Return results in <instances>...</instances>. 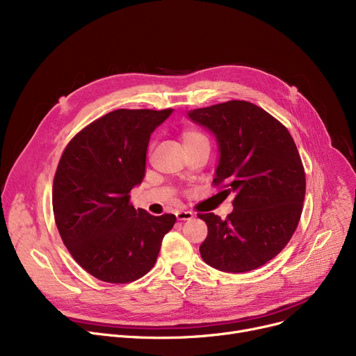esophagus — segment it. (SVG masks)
<instances>
[{
	"label": "esophagus",
	"instance_id": "34e87169",
	"mask_svg": "<svg viewBox=\"0 0 356 356\" xmlns=\"http://www.w3.org/2000/svg\"><path fill=\"white\" fill-rule=\"evenodd\" d=\"M176 216L179 220H191L193 218V212L191 211H177Z\"/></svg>",
	"mask_w": 356,
	"mask_h": 356
}]
</instances>
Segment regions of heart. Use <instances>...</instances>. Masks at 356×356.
Listing matches in <instances>:
<instances>
[{
	"label": "heart",
	"instance_id": "heart-1",
	"mask_svg": "<svg viewBox=\"0 0 356 356\" xmlns=\"http://www.w3.org/2000/svg\"><path fill=\"white\" fill-rule=\"evenodd\" d=\"M195 138H207L204 137L200 131H197V129H184L183 133H181V140H183V143L184 141H189V140H195Z\"/></svg>",
	"mask_w": 356,
	"mask_h": 356
}]
</instances>
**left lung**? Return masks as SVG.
I'll list each match as a JSON object with an SVG mask.
<instances>
[{
    "instance_id": "1",
    "label": "left lung",
    "mask_w": 356,
    "mask_h": 356,
    "mask_svg": "<svg viewBox=\"0 0 356 356\" xmlns=\"http://www.w3.org/2000/svg\"><path fill=\"white\" fill-rule=\"evenodd\" d=\"M189 117L219 143L212 184L235 195L227 219L197 213L208 225L200 255L220 271H252L283 251L300 220L306 193L300 154L289 129L248 101L193 109Z\"/></svg>"
}]
</instances>
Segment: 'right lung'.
I'll list each match as a JSON object with an SVG mask.
<instances>
[{
    "label": "right lung",
    "mask_w": 356,
    "mask_h": 356,
    "mask_svg": "<svg viewBox=\"0 0 356 356\" xmlns=\"http://www.w3.org/2000/svg\"><path fill=\"white\" fill-rule=\"evenodd\" d=\"M172 109H115L63 149L53 180V215L73 259L90 275L127 284L156 264L176 216L136 209L129 192L145 176L147 147Z\"/></svg>",
    "instance_id": "add662e5"
}]
</instances>
